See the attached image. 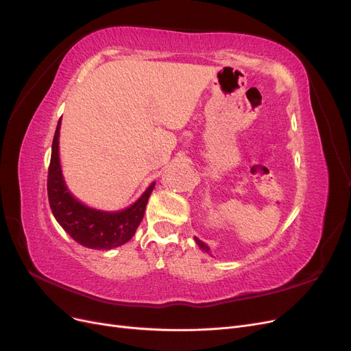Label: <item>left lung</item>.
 <instances>
[{
    "instance_id": "obj_1",
    "label": "left lung",
    "mask_w": 351,
    "mask_h": 351,
    "mask_svg": "<svg viewBox=\"0 0 351 351\" xmlns=\"http://www.w3.org/2000/svg\"><path fill=\"white\" fill-rule=\"evenodd\" d=\"M195 241H196V244H197V246H199L202 250H204V252H206V253H209V254H210V249H209V246H206V244H205L204 241H200L197 237H195ZM210 256H212V254H210Z\"/></svg>"
}]
</instances>
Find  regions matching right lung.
<instances>
[{"instance_id": "right-lung-1", "label": "right lung", "mask_w": 351, "mask_h": 351, "mask_svg": "<svg viewBox=\"0 0 351 351\" xmlns=\"http://www.w3.org/2000/svg\"><path fill=\"white\" fill-rule=\"evenodd\" d=\"M61 119L52 141L48 169V200L58 224L79 244L89 249L110 250L129 241L143 219L147 199L155 183H151L141 197L121 210L95 209L73 196L69 190L60 162Z\"/></svg>"}]
</instances>
